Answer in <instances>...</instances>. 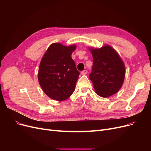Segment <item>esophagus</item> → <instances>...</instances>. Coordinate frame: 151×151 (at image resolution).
Here are the masks:
<instances>
[{"instance_id":"1","label":"esophagus","mask_w":151,"mask_h":151,"mask_svg":"<svg viewBox=\"0 0 151 151\" xmlns=\"http://www.w3.org/2000/svg\"><path fill=\"white\" fill-rule=\"evenodd\" d=\"M87 74H88V70H83V71L81 72V74L82 75H86Z\"/></svg>"}]
</instances>
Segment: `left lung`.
<instances>
[{
	"mask_svg": "<svg viewBox=\"0 0 151 151\" xmlns=\"http://www.w3.org/2000/svg\"><path fill=\"white\" fill-rule=\"evenodd\" d=\"M93 59L89 78L99 96L106 98L116 94L122 88L125 76L124 63L111 47L90 48Z\"/></svg>",
	"mask_w": 151,
	"mask_h": 151,
	"instance_id": "obj_1",
	"label": "left lung"
}]
</instances>
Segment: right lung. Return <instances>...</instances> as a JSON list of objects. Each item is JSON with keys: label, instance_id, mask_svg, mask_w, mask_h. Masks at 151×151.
Returning a JSON list of instances; mask_svg holds the SVG:
<instances>
[{"label": "right lung", "instance_id": "obj_1", "mask_svg": "<svg viewBox=\"0 0 151 151\" xmlns=\"http://www.w3.org/2000/svg\"><path fill=\"white\" fill-rule=\"evenodd\" d=\"M76 48L74 45L67 47L52 43L42 57L38 78L41 88L49 98L61 101L74 93L80 74L71 57Z\"/></svg>", "mask_w": 151, "mask_h": 151}]
</instances>
